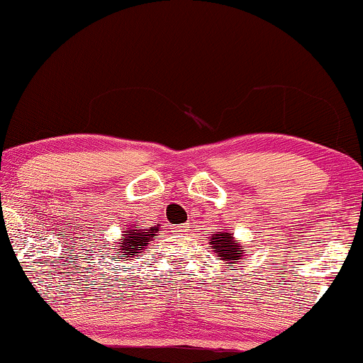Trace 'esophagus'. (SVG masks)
<instances>
[{
    "instance_id": "34e87169",
    "label": "esophagus",
    "mask_w": 363,
    "mask_h": 363,
    "mask_svg": "<svg viewBox=\"0 0 363 363\" xmlns=\"http://www.w3.org/2000/svg\"><path fill=\"white\" fill-rule=\"evenodd\" d=\"M177 231L182 233V235H186V233L190 231V225H188V223H183V225L177 226Z\"/></svg>"
}]
</instances>
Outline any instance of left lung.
Segmentation results:
<instances>
[{
	"label": "left lung",
	"mask_w": 363,
	"mask_h": 363,
	"mask_svg": "<svg viewBox=\"0 0 363 363\" xmlns=\"http://www.w3.org/2000/svg\"><path fill=\"white\" fill-rule=\"evenodd\" d=\"M208 245H210V250H213L218 259L228 266L245 261L246 250L236 241V238L230 231H215V235L210 236Z\"/></svg>",
	"instance_id": "1"
}]
</instances>
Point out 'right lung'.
Instances as JSON below:
<instances>
[{
	"instance_id": "right-lung-1",
	"label": "right lung",
	"mask_w": 363,
	"mask_h": 363,
	"mask_svg": "<svg viewBox=\"0 0 363 363\" xmlns=\"http://www.w3.org/2000/svg\"><path fill=\"white\" fill-rule=\"evenodd\" d=\"M160 233V225L155 226H140L138 221L133 225H128L127 230L123 231L122 238L116 241L117 246L111 247V259L112 261H133L138 259L147 246L150 245L152 240H155Z\"/></svg>"
}]
</instances>
